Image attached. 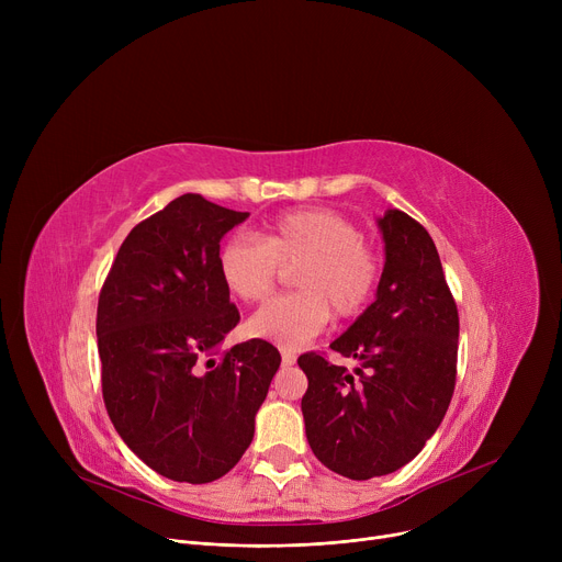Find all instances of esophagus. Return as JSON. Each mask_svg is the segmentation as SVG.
<instances>
[{"mask_svg":"<svg viewBox=\"0 0 562 562\" xmlns=\"http://www.w3.org/2000/svg\"><path fill=\"white\" fill-rule=\"evenodd\" d=\"M293 364H296V356L289 350H282V367H293Z\"/></svg>","mask_w":562,"mask_h":562,"instance_id":"esophagus-1","label":"esophagus"}]
</instances>
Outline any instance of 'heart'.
<instances>
[{
  "label": "heart",
  "instance_id": "heart-1",
  "mask_svg": "<svg viewBox=\"0 0 562 562\" xmlns=\"http://www.w3.org/2000/svg\"><path fill=\"white\" fill-rule=\"evenodd\" d=\"M221 278L234 299L259 303L271 296L280 271L296 293L259 307L248 333L296 350L335 318L360 316L380 284V259L362 229L333 210H296L273 218L263 232L236 234L218 252Z\"/></svg>",
  "mask_w": 562,
  "mask_h": 562
}]
</instances>
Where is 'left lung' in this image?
<instances>
[{
    "label": "left lung",
    "mask_w": 562,
    "mask_h": 562,
    "mask_svg": "<svg viewBox=\"0 0 562 562\" xmlns=\"http://www.w3.org/2000/svg\"><path fill=\"white\" fill-rule=\"evenodd\" d=\"M385 271L378 299L323 352L299 358L307 375L305 432L337 474L369 481L415 458L445 419L458 373V305L426 227L405 212L380 218Z\"/></svg>",
    "instance_id": "left-lung-1"
}]
</instances>
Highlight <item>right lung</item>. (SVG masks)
Listing matches in <instances>:
<instances>
[{
    "label": "right lung",
    "instance_id": "1",
    "mask_svg": "<svg viewBox=\"0 0 562 562\" xmlns=\"http://www.w3.org/2000/svg\"><path fill=\"white\" fill-rule=\"evenodd\" d=\"M248 218L184 193L140 221L98 301L102 398L125 445L157 474L202 485L241 460L280 352L216 348L239 323L218 271L223 234Z\"/></svg>",
    "mask_w": 562,
    "mask_h": 562
}]
</instances>
